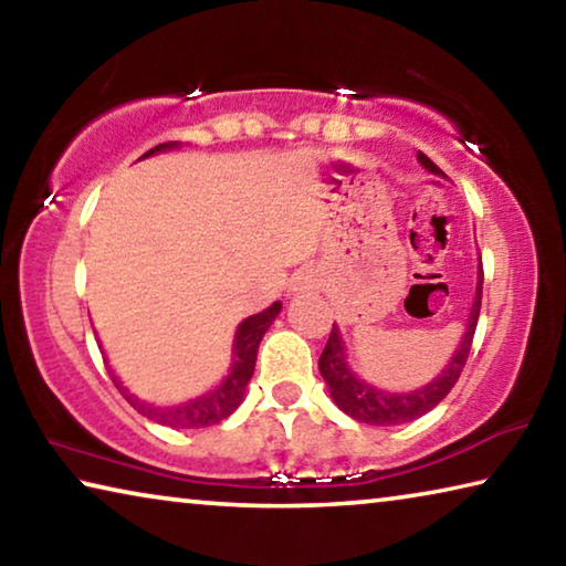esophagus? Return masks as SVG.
Returning a JSON list of instances; mask_svg holds the SVG:
<instances>
[{
    "mask_svg": "<svg viewBox=\"0 0 566 566\" xmlns=\"http://www.w3.org/2000/svg\"><path fill=\"white\" fill-rule=\"evenodd\" d=\"M312 276L314 274H306V276H302V286H304V290H314V286H317V280H312Z\"/></svg>",
    "mask_w": 566,
    "mask_h": 566,
    "instance_id": "esophagus-1",
    "label": "esophagus"
}]
</instances>
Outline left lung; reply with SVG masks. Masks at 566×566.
Segmentation results:
<instances>
[{
	"mask_svg": "<svg viewBox=\"0 0 566 566\" xmlns=\"http://www.w3.org/2000/svg\"><path fill=\"white\" fill-rule=\"evenodd\" d=\"M417 159L421 161V167L432 171V175L444 177V171L439 169L427 155H421L419 151ZM482 284H484V270L482 264H479L476 296L472 304V314H469V324H467L462 344H459L452 361L447 364V369L432 381V385L421 387L417 391H409V395H387V391H379L354 375V371L347 367V361H344V344H342L337 324H332L327 347H324L319 357V371L324 381L329 385L334 405H337L344 415H349L352 419L364 421V424H377V427L405 424V421H411L421 415H427V411H432L439 401L452 391L469 359V349H472L474 329L479 322V310H482Z\"/></svg>",
	"mask_w": 566,
	"mask_h": 566,
	"instance_id": "8db88e82",
	"label": "left lung"
}]
</instances>
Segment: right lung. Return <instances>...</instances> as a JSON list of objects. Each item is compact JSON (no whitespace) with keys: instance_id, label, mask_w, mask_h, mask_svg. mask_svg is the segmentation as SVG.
<instances>
[{"instance_id":"1","label":"right lung","mask_w":566,"mask_h":566,"mask_svg":"<svg viewBox=\"0 0 566 566\" xmlns=\"http://www.w3.org/2000/svg\"><path fill=\"white\" fill-rule=\"evenodd\" d=\"M175 147L177 142H165V145H157L155 149H149L145 157L155 155V151H165ZM280 310L282 304L274 302L270 310L254 314V317H247L242 324H239L237 339H234V364H232V371H229V377L214 391H207L205 397L191 399L187 405H179V407L147 405V401H139L137 397L129 395V391L122 387V381L112 375V369H109V377L114 381V387L122 391V397L127 399L142 417L157 421V424H165L171 429H199V427L219 424V421L227 419L239 405H242L247 381L254 375L256 349H260L264 332L270 329V324L274 322L276 314H280ZM104 364H107V359H104Z\"/></svg>"}]
</instances>
